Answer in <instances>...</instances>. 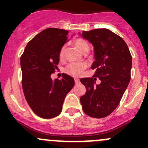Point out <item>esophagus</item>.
<instances>
[{"label":"esophagus","mask_w":148,"mask_h":148,"mask_svg":"<svg viewBox=\"0 0 148 148\" xmlns=\"http://www.w3.org/2000/svg\"><path fill=\"white\" fill-rule=\"evenodd\" d=\"M74 82H75L76 84H78L79 83V80L78 79H74Z\"/></svg>","instance_id":"esophagus-1"}]
</instances>
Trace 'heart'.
<instances>
[{
    "label": "heart",
    "instance_id": "obj_1",
    "mask_svg": "<svg viewBox=\"0 0 148 148\" xmlns=\"http://www.w3.org/2000/svg\"><path fill=\"white\" fill-rule=\"evenodd\" d=\"M74 45L77 46L81 51L84 53H86L89 50V46L86 41L82 38H77L74 41ZM66 49V46L64 45L61 48L59 51V57L60 59H63L64 56L65 51ZM87 67V64L86 63H77V62H72V63L69 64L65 67L64 71L66 74L73 77H78L82 72Z\"/></svg>",
    "mask_w": 148,
    "mask_h": 148
}]
</instances>
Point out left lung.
Instances as JSON below:
<instances>
[{
	"label": "left lung",
	"mask_w": 148,
	"mask_h": 148,
	"mask_svg": "<svg viewBox=\"0 0 148 148\" xmlns=\"http://www.w3.org/2000/svg\"><path fill=\"white\" fill-rule=\"evenodd\" d=\"M81 35L94 46L95 61L91 68L95 74L80 79L86 90L80 102L85 114L102 118L117 108L129 84L132 56L125 41L107 28L83 31ZM96 77L101 79L99 85L95 84Z\"/></svg>",
	"instance_id": "obj_1"
}]
</instances>
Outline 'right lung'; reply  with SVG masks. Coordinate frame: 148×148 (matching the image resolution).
<instances>
[{
  "mask_svg": "<svg viewBox=\"0 0 148 148\" xmlns=\"http://www.w3.org/2000/svg\"><path fill=\"white\" fill-rule=\"evenodd\" d=\"M68 34L66 30L46 28L28 43L21 57L25 98L41 118L59 115L66 96L74 86V79L67 74L60 80L51 78L58 68L59 51L67 41Z\"/></svg>",
  "mask_w": 148,
  "mask_h": 148,
  "instance_id": "1",
  "label": "right lung"
}]
</instances>
